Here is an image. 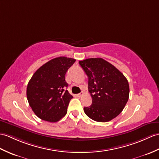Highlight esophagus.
Masks as SVG:
<instances>
[{
	"instance_id": "1",
	"label": "esophagus",
	"mask_w": 159,
	"mask_h": 159,
	"mask_svg": "<svg viewBox=\"0 0 159 159\" xmlns=\"http://www.w3.org/2000/svg\"><path fill=\"white\" fill-rule=\"evenodd\" d=\"M83 95V92H81V93H80L76 94V96H77V97H79V98H80V97L82 96Z\"/></svg>"
}]
</instances>
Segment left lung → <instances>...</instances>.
I'll return each mask as SVG.
<instances>
[{"label":"left lung","instance_id":"left-lung-1","mask_svg":"<svg viewBox=\"0 0 159 159\" xmlns=\"http://www.w3.org/2000/svg\"><path fill=\"white\" fill-rule=\"evenodd\" d=\"M79 64L88 76L92 104L84 112L92 120L108 122L123 111L129 96V86L123 74L102 58H89Z\"/></svg>","mask_w":159,"mask_h":159}]
</instances>
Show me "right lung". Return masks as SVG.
Returning <instances> with one entry per match:
<instances>
[{
	"mask_svg": "<svg viewBox=\"0 0 159 159\" xmlns=\"http://www.w3.org/2000/svg\"><path fill=\"white\" fill-rule=\"evenodd\" d=\"M76 60L66 57L54 58L36 70L27 86L30 106L40 119L51 123L60 120L67 113L73 98L66 88V74Z\"/></svg>",
	"mask_w": 159,
	"mask_h": 159,
	"instance_id": "add662e5",
	"label": "right lung"
}]
</instances>
